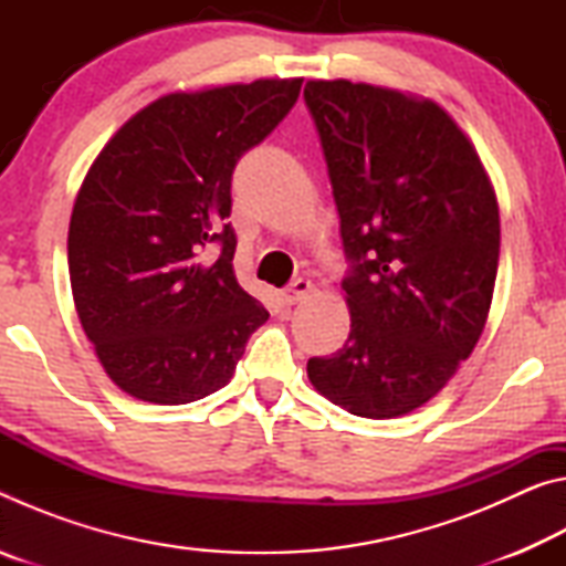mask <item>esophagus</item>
<instances>
[{"label":"esophagus","mask_w":566,"mask_h":566,"mask_svg":"<svg viewBox=\"0 0 566 566\" xmlns=\"http://www.w3.org/2000/svg\"><path fill=\"white\" fill-rule=\"evenodd\" d=\"M312 290H314V284L310 280H304V276H300V280H294L290 286H286L282 300H284V304H296V302L306 300V296L312 294Z\"/></svg>","instance_id":"esophagus-1"}]
</instances>
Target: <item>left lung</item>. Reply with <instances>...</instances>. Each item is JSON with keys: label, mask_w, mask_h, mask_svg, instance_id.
I'll return each instance as SVG.
<instances>
[{"label": "left lung", "mask_w": 566, "mask_h": 566, "mask_svg": "<svg viewBox=\"0 0 566 566\" xmlns=\"http://www.w3.org/2000/svg\"><path fill=\"white\" fill-rule=\"evenodd\" d=\"M349 272L352 332L312 357V385L357 417L432 399L472 354L492 304L500 209L474 147L434 102L306 82Z\"/></svg>", "instance_id": "left-lung-1"}]
</instances>
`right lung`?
<instances>
[{"mask_svg":"<svg viewBox=\"0 0 566 566\" xmlns=\"http://www.w3.org/2000/svg\"><path fill=\"white\" fill-rule=\"evenodd\" d=\"M302 80L167 94L94 159L70 222L76 314L127 395L187 405L222 389L270 312L234 274L232 175Z\"/></svg>","mask_w":566,"mask_h":566,"instance_id":"right-lung-1","label":"right lung"}]
</instances>
